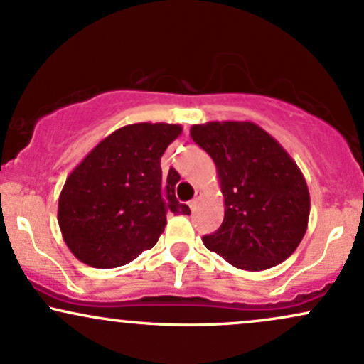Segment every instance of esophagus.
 Listing matches in <instances>:
<instances>
[{
    "instance_id": "obj_1",
    "label": "esophagus",
    "mask_w": 364,
    "mask_h": 364,
    "mask_svg": "<svg viewBox=\"0 0 364 364\" xmlns=\"http://www.w3.org/2000/svg\"><path fill=\"white\" fill-rule=\"evenodd\" d=\"M198 200H200V195L196 193V195H195V198H191L190 202H188V207H190L191 210H193V212L196 210V205H198Z\"/></svg>"
}]
</instances>
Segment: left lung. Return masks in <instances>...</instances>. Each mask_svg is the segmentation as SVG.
<instances>
[{
    "label": "left lung",
    "instance_id": "obj_1",
    "mask_svg": "<svg viewBox=\"0 0 364 364\" xmlns=\"http://www.w3.org/2000/svg\"><path fill=\"white\" fill-rule=\"evenodd\" d=\"M190 135L214 161L224 196L223 224L203 245L252 272L289 258L310 217V191L289 154L250 121L193 124Z\"/></svg>",
    "mask_w": 364,
    "mask_h": 364
}]
</instances>
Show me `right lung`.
<instances>
[{
    "label": "right lung",
    "instance_id": "add662e5",
    "mask_svg": "<svg viewBox=\"0 0 364 364\" xmlns=\"http://www.w3.org/2000/svg\"><path fill=\"white\" fill-rule=\"evenodd\" d=\"M179 124L135 123L112 132L72 171L58 202L63 240L95 269L127 265L157 243L166 214H190L174 195L176 171L162 178L161 157Z\"/></svg>",
    "mask_w": 364,
    "mask_h": 364
}]
</instances>
